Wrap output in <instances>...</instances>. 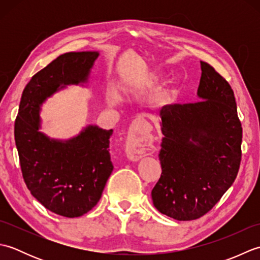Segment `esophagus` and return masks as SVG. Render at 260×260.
<instances>
[{
    "instance_id": "1",
    "label": "esophagus",
    "mask_w": 260,
    "mask_h": 260,
    "mask_svg": "<svg viewBox=\"0 0 260 260\" xmlns=\"http://www.w3.org/2000/svg\"><path fill=\"white\" fill-rule=\"evenodd\" d=\"M153 141L148 133L147 127L141 121L135 120L131 125L128 135L126 140L127 156L133 161H139L140 158L148 155L153 152Z\"/></svg>"
}]
</instances>
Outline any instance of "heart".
I'll list each match as a JSON object with an SVG mask.
<instances>
[{"instance_id":"heart-1","label":"heart","mask_w":260,"mask_h":260,"mask_svg":"<svg viewBox=\"0 0 260 260\" xmlns=\"http://www.w3.org/2000/svg\"><path fill=\"white\" fill-rule=\"evenodd\" d=\"M150 81H153V78ZM172 96H173V91L171 89H165L161 92V98H162V101H164V102H169L170 99L172 98Z\"/></svg>"}]
</instances>
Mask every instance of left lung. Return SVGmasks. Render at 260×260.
Wrapping results in <instances>:
<instances>
[{
  "instance_id": "left-lung-1",
  "label": "left lung",
  "mask_w": 260,
  "mask_h": 260,
  "mask_svg": "<svg viewBox=\"0 0 260 260\" xmlns=\"http://www.w3.org/2000/svg\"><path fill=\"white\" fill-rule=\"evenodd\" d=\"M200 63L201 102L159 110L162 174L152 200L159 212L179 221L209 212L233 185L241 161L242 127L234 90L213 67Z\"/></svg>"
}]
</instances>
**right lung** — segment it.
I'll return each mask as SVG.
<instances>
[{
	"label": "right lung",
	"mask_w": 260,
	"mask_h": 260,
	"mask_svg": "<svg viewBox=\"0 0 260 260\" xmlns=\"http://www.w3.org/2000/svg\"><path fill=\"white\" fill-rule=\"evenodd\" d=\"M97 51L61 54L32 77L22 92L14 124L22 175L31 194L51 212L80 217L96 206L113 172V129L88 125L67 141L41 133L42 103L67 85L87 82Z\"/></svg>",
	"instance_id": "right-lung-1"
}]
</instances>
